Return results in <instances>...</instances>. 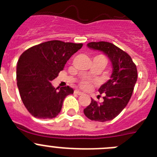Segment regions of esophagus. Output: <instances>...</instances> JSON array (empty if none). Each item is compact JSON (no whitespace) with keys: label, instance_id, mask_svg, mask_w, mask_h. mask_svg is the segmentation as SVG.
Listing matches in <instances>:
<instances>
[{"label":"esophagus","instance_id":"obj_1","mask_svg":"<svg viewBox=\"0 0 157 157\" xmlns=\"http://www.w3.org/2000/svg\"><path fill=\"white\" fill-rule=\"evenodd\" d=\"M75 94H78V95H82V92H80L79 90H75Z\"/></svg>","mask_w":157,"mask_h":157}]
</instances>
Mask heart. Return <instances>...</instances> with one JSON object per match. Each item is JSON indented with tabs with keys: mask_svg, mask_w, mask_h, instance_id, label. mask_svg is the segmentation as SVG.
Returning <instances> with one entry per match:
<instances>
[{
	"mask_svg": "<svg viewBox=\"0 0 157 157\" xmlns=\"http://www.w3.org/2000/svg\"><path fill=\"white\" fill-rule=\"evenodd\" d=\"M94 82V81H93V80L88 79V78H83L79 82V86L83 90H88V89L90 88Z\"/></svg>",
	"mask_w": 157,
	"mask_h": 157,
	"instance_id": "obj_1",
	"label": "heart"
}]
</instances>
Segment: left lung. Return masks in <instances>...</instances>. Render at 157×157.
I'll return each mask as SVG.
<instances>
[{"label": "left lung", "instance_id": "left-lung-1", "mask_svg": "<svg viewBox=\"0 0 157 157\" xmlns=\"http://www.w3.org/2000/svg\"><path fill=\"white\" fill-rule=\"evenodd\" d=\"M87 46L106 54L112 62L113 71L110 79L98 90L104 95L103 102L91 99V103L84 109V114L94 121H109L115 119L128 104L138 79L137 67L127 52L112 43L93 41Z\"/></svg>", "mask_w": 157, "mask_h": 157}]
</instances>
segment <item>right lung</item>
I'll list each match as a JSON object with an SVG mask.
<instances>
[{
    "label": "right lung",
    "instance_id": "add662e5",
    "mask_svg": "<svg viewBox=\"0 0 157 157\" xmlns=\"http://www.w3.org/2000/svg\"><path fill=\"white\" fill-rule=\"evenodd\" d=\"M82 47V43L53 40L34 45L21 54L16 67L17 86L23 105L32 116L46 120L60 112L64 98L74 90L68 86L58 90L51 81Z\"/></svg>",
    "mask_w": 157,
    "mask_h": 157
}]
</instances>
